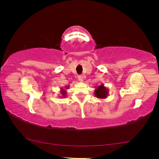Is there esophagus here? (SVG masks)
I'll list each match as a JSON object with an SVG mask.
<instances>
[{
    "label": "esophagus",
    "instance_id": "esophagus-1",
    "mask_svg": "<svg viewBox=\"0 0 159 159\" xmlns=\"http://www.w3.org/2000/svg\"><path fill=\"white\" fill-rule=\"evenodd\" d=\"M84 79H85V76H83V75H80V76H79V77H78V79H79L80 82H83Z\"/></svg>",
    "mask_w": 159,
    "mask_h": 159
}]
</instances>
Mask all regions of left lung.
I'll use <instances>...</instances> for the list:
<instances>
[{
	"label": "left lung",
	"instance_id": "8db88e82",
	"mask_svg": "<svg viewBox=\"0 0 159 159\" xmlns=\"http://www.w3.org/2000/svg\"><path fill=\"white\" fill-rule=\"evenodd\" d=\"M109 95V89L107 87H104L103 85H100L96 87V88L94 91V96L100 99H104Z\"/></svg>",
	"mask_w": 159,
	"mask_h": 159
}]
</instances>
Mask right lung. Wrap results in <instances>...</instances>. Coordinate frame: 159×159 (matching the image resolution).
<instances>
[{
	"mask_svg": "<svg viewBox=\"0 0 159 159\" xmlns=\"http://www.w3.org/2000/svg\"><path fill=\"white\" fill-rule=\"evenodd\" d=\"M68 89H69V86H66L64 87V88H61L60 93L61 94V96H60V98H65L66 96V93H67L66 90Z\"/></svg>",
	"mask_w": 159,
	"mask_h": 159,
	"instance_id": "right-lung-1",
	"label": "right lung"
}]
</instances>
